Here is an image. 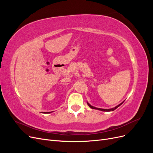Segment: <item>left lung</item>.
I'll use <instances>...</instances> for the list:
<instances>
[{
  "instance_id": "1",
  "label": "left lung",
  "mask_w": 153,
  "mask_h": 153,
  "mask_svg": "<svg viewBox=\"0 0 153 153\" xmlns=\"http://www.w3.org/2000/svg\"><path fill=\"white\" fill-rule=\"evenodd\" d=\"M122 103H121V104H119V105H117V106H115V107H114V108H110V109H102V108H96V107H94V106H91L90 104H89L87 103V104H88V105H89L90 107L91 108H93V109H97V110H101V111H105V112H110V111H114V110H115V109H116L117 107H119V106L121 105Z\"/></svg>"
}]
</instances>
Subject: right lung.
Returning <instances> with one entry per match:
<instances>
[{
  "label": "right lung",
  "instance_id": "obj_1",
  "mask_svg": "<svg viewBox=\"0 0 153 153\" xmlns=\"http://www.w3.org/2000/svg\"><path fill=\"white\" fill-rule=\"evenodd\" d=\"M44 113H45V114H46V113H50V112H44Z\"/></svg>",
  "mask_w": 153,
  "mask_h": 153
}]
</instances>
